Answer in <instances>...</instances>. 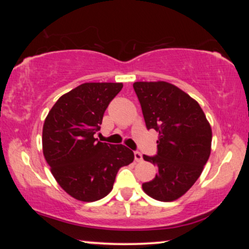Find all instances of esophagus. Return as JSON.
Instances as JSON below:
<instances>
[{"label": "esophagus", "mask_w": 249, "mask_h": 249, "mask_svg": "<svg viewBox=\"0 0 249 249\" xmlns=\"http://www.w3.org/2000/svg\"><path fill=\"white\" fill-rule=\"evenodd\" d=\"M134 155H135V161H136V162H142V155L141 152L136 151V152L134 153Z\"/></svg>", "instance_id": "esophagus-1"}]
</instances>
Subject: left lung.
I'll return each mask as SVG.
<instances>
[{
    "instance_id": "8db88e82",
    "label": "left lung",
    "mask_w": 249,
    "mask_h": 249,
    "mask_svg": "<svg viewBox=\"0 0 249 249\" xmlns=\"http://www.w3.org/2000/svg\"><path fill=\"white\" fill-rule=\"evenodd\" d=\"M134 89L147 129L159 132L158 154L144 155L158 175L142 183L152 198L172 202L188 192L211 154L212 129L197 102L166 81H137Z\"/></svg>"
}]
</instances>
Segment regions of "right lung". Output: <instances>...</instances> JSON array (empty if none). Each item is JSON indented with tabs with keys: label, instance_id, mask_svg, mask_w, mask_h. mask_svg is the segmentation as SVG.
<instances>
[{
	"label": "right lung",
	"instance_id": "obj_1",
	"mask_svg": "<svg viewBox=\"0 0 249 249\" xmlns=\"http://www.w3.org/2000/svg\"><path fill=\"white\" fill-rule=\"evenodd\" d=\"M121 83H85L61 96L43 125V154L64 192L81 202L103 198L121 166L134 161L124 145L94 137Z\"/></svg>",
	"mask_w": 249,
	"mask_h": 249
}]
</instances>
